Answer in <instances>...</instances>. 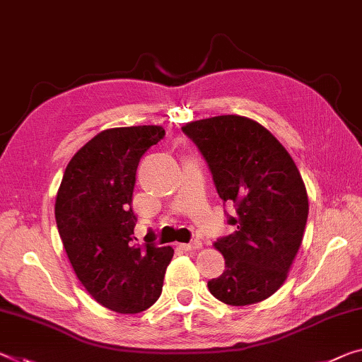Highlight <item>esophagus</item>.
Wrapping results in <instances>:
<instances>
[{
  "label": "esophagus",
  "instance_id": "1",
  "mask_svg": "<svg viewBox=\"0 0 362 362\" xmlns=\"http://www.w3.org/2000/svg\"><path fill=\"white\" fill-rule=\"evenodd\" d=\"M180 247L182 249V251L186 252H191V251H199V249H202V243L200 241H194V243H189V244H180Z\"/></svg>",
  "mask_w": 362,
  "mask_h": 362
}]
</instances>
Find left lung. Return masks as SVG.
I'll list each match as a JSON object with an SVG mask.
<instances>
[{
    "label": "left lung",
    "mask_w": 362,
    "mask_h": 362,
    "mask_svg": "<svg viewBox=\"0 0 362 362\" xmlns=\"http://www.w3.org/2000/svg\"><path fill=\"white\" fill-rule=\"evenodd\" d=\"M212 171L216 192L235 207L236 231L214 246L225 270L207 283L218 301L249 305L285 283L303 243L309 200L296 163L269 129L246 116L221 115L181 127Z\"/></svg>",
    "instance_id": "1"
}]
</instances>
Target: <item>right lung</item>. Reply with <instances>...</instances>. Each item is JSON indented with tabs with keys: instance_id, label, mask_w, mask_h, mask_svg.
<instances>
[{
	"instance_id": "1",
	"label": "right lung",
	"mask_w": 362,
	"mask_h": 362,
	"mask_svg": "<svg viewBox=\"0 0 362 362\" xmlns=\"http://www.w3.org/2000/svg\"><path fill=\"white\" fill-rule=\"evenodd\" d=\"M162 126L105 129L66 166L54 218L68 259L88 294L119 314L148 309L162 294L170 246L134 244L132 191L139 160Z\"/></svg>"
}]
</instances>
